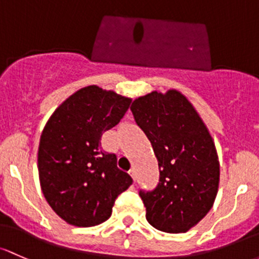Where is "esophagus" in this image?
Returning a JSON list of instances; mask_svg holds the SVG:
<instances>
[{
    "label": "esophagus",
    "instance_id": "34e87169",
    "mask_svg": "<svg viewBox=\"0 0 259 259\" xmlns=\"http://www.w3.org/2000/svg\"><path fill=\"white\" fill-rule=\"evenodd\" d=\"M129 172H130V175H132V178L134 179V181H135V180H137V175H135V170H134V168H132V170H130Z\"/></svg>",
    "mask_w": 259,
    "mask_h": 259
}]
</instances>
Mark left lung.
Returning <instances> with one entry per match:
<instances>
[{
  "mask_svg": "<svg viewBox=\"0 0 259 259\" xmlns=\"http://www.w3.org/2000/svg\"><path fill=\"white\" fill-rule=\"evenodd\" d=\"M130 110L159 162L157 186L139 192L146 220L162 232H187L208 213L219 191L220 162L208 129L175 89L138 98Z\"/></svg>",
  "mask_w": 259,
  "mask_h": 259,
  "instance_id": "left-lung-1",
  "label": "left lung"
}]
</instances>
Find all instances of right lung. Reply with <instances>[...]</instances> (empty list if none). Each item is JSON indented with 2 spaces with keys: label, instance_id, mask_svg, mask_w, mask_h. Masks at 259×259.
Instances as JSON below:
<instances>
[{
  "label": "right lung",
  "instance_id": "right-lung-1",
  "mask_svg": "<svg viewBox=\"0 0 259 259\" xmlns=\"http://www.w3.org/2000/svg\"><path fill=\"white\" fill-rule=\"evenodd\" d=\"M132 99L97 85L81 88L56 109L38 148L40 189L61 219L92 227L111 216L116 197L133 179L116 155L100 146L103 133L125 115Z\"/></svg>",
  "mask_w": 259,
  "mask_h": 259
}]
</instances>
